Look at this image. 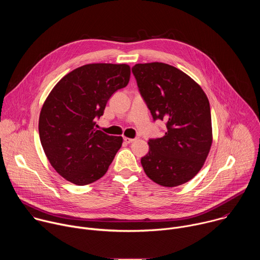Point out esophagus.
<instances>
[{
  "instance_id": "1",
  "label": "esophagus",
  "mask_w": 260,
  "mask_h": 260,
  "mask_svg": "<svg viewBox=\"0 0 260 260\" xmlns=\"http://www.w3.org/2000/svg\"><path fill=\"white\" fill-rule=\"evenodd\" d=\"M123 141H124L125 143H127V144H131V143L135 142V141H136V139H132V138H127V137H123Z\"/></svg>"
}]
</instances>
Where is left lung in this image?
I'll return each instance as SVG.
<instances>
[{
    "label": "left lung",
    "instance_id": "8db88e82",
    "mask_svg": "<svg viewBox=\"0 0 260 260\" xmlns=\"http://www.w3.org/2000/svg\"><path fill=\"white\" fill-rule=\"evenodd\" d=\"M132 70L153 119L167 121L165 136L148 142L144 172L161 186H179L201 171L210 152L209 100L187 74L168 63H137Z\"/></svg>",
    "mask_w": 260,
    "mask_h": 260
}]
</instances>
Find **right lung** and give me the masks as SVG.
<instances>
[{"label":"right lung","mask_w":260,"mask_h":260,"mask_svg":"<svg viewBox=\"0 0 260 260\" xmlns=\"http://www.w3.org/2000/svg\"><path fill=\"white\" fill-rule=\"evenodd\" d=\"M129 77L128 64L88 63L67 74L48 94L39 117L40 141L50 165L67 181L82 186L107 173L123 140L98 131L95 118Z\"/></svg>","instance_id":"1"}]
</instances>
